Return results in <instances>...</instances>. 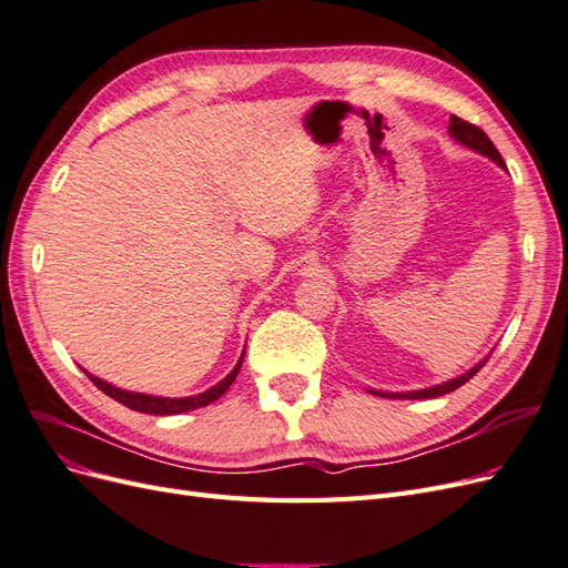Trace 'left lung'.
Wrapping results in <instances>:
<instances>
[{"label": "left lung", "mask_w": 568, "mask_h": 568, "mask_svg": "<svg viewBox=\"0 0 568 568\" xmlns=\"http://www.w3.org/2000/svg\"><path fill=\"white\" fill-rule=\"evenodd\" d=\"M448 132H450V136H453V140H455L457 144L467 146V149L480 153V156L490 159L495 165L505 168V161H503V156H500V151L495 149V144L488 140V134H486L484 130H480V128L467 123V120H462V118H457V115H450V128H448ZM488 357H490V353H488L484 359H480V363H476L474 367H469L467 372H462L459 376H455V379H448V382L436 384V386H428V388L405 390V393H388V390H374V388H367V390H369L372 395H382V398H393V400H428V398H438V395L453 393V390L459 388L462 384H467V382L471 379V376H474L480 367L486 365Z\"/></svg>", "instance_id": "8db88e82"}]
</instances>
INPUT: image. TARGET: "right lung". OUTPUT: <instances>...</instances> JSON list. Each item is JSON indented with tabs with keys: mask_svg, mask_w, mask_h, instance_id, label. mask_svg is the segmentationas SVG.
Returning <instances> with one entry per match:
<instances>
[{
	"mask_svg": "<svg viewBox=\"0 0 568 568\" xmlns=\"http://www.w3.org/2000/svg\"><path fill=\"white\" fill-rule=\"evenodd\" d=\"M244 355H246V351H242V357H239V363L234 365V369L225 376V379L217 382V384H215L213 388H209V390L196 393V395H186V398H163V395L125 390V388H118V386H113V384H109V382H104V379H99V376L90 374L88 369H84V374L90 376V379L94 382V386H97L99 390H104L106 395H111L113 400L123 403L125 407H130V409H134V412H144V415H161V417H165V415H182V412L199 409V407H205V405L215 403V400L220 398V395L225 393V390L234 384L239 369H242V365H244Z\"/></svg>",
	"mask_w": 568,
	"mask_h": 568,
	"instance_id": "1",
	"label": "right lung"
}]
</instances>
